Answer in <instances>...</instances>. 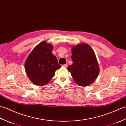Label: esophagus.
Here are the masks:
<instances>
[{
	"mask_svg": "<svg viewBox=\"0 0 126 126\" xmlns=\"http://www.w3.org/2000/svg\"><path fill=\"white\" fill-rule=\"evenodd\" d=\"M63 67H67V63H66V64H64V65H63L62 66Z\"/></svg>",
	"mask_w": 126,
	"mask_h": 126,
	"instance_id": "1",
	"label": "esophagus"
}]
</instances>
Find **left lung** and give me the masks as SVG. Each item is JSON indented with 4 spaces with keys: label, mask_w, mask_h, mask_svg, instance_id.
<instances>
[{
    "label": "left lung",
    "mask_w": 126,
    "mask_h": 126,
    "mask_svg": "<svg viewBox=\"0 0 126 126\" xmlns=\"http://www.w3.org/2000/svg\"><path fill=\"white\" fill-rule=\"evenodd\" d=\"M73 63L68 66L74 81L78 85L87 86L93 83L99 74L95 54L91 47L83 43L72 47Z\"/></svg>",
    "instance_id": "obj_1"
}]
</instances>
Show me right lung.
<instances>
[{
  "instance_id": "1",
  "label": "right lung",
  "mask_w": 126,
  "mask_h": 126,
  "mask_svg": "<svg viewBox=\"0 0 126 126\" xmlns=\"http://www.w3.org/2000/svg\"><path fill=\"white\" fill-rule=\"evenodd\" d=\"M52 45L42 41L34 47L25 61V71L36 85L48 83L54 76L55 71L61 67L57 58L52 53Z\"/></svg>"
}]
</instances>
